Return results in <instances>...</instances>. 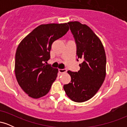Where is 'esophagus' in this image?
I'll use <instances>...</instances> for the list:
<instances>
[{
  "mask_svg": "<svg viewBox=\"0 0 127 127\" xmlns=\"http://www.w3.org/2000/svg\"><path fill=\"white\" fill-rule=\"evenodd\" d=\"M59 72L60 73H65L67 72L66 69H59Z\"/></svg>",
  "mask_w": 127,
  "mask_h": 127,
  "instance_id": "1",
  "label": "esophagus"
}]
</instances>
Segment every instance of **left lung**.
I'll return each mask as SVG.
<instances>
[{
	"label": "left lung",
	"instance_id": "8db88e82",
	"mask_svg": "<svg viewBox=\"0 0 127 127\" xmlns=\"http://www.w3.org/2000/svg\"><path fill=\"white\" fill-rule=\"evenodd\" d=\"M67 24L76 43L78 59L83 62L79 64L78 72L67 71L71 81L64 85L63 88L72 101L81 103L91 98L104 82L105 51L100 39L88 26L78 21L68 22Z\"/></svg>",
	"mask_w": 127,
	"mask_h": 127
}]
</instances>
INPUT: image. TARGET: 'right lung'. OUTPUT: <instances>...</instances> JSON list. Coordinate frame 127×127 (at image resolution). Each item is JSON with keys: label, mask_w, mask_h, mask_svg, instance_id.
<instances>
[{"label": "right lung", "mask_w": 127, "mask_h": 127, "mask_svg": "<svg viewBox=\"0 0 127 127\" xmlns=\"http://www.w3.org/2000/svg\"><path fill=\"white\" fill-rule=\"evenodd\" d=\"M68 30L67 23L42 24L18 45L15 54V76L29 97L39 98L48 93L59 70L45 63L50 59L52 43Z\"/></svg>", "instance_id": "add662e5"}]
</instances>
